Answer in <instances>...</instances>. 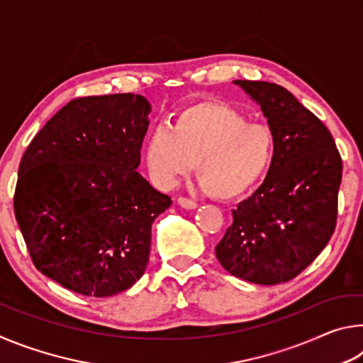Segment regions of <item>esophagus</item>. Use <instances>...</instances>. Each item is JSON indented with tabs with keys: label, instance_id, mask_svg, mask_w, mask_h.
Wrapping results in <instances>:
<instances>
[{
	"label": "esophagus",
	"instance_id": "1",
	"mask_svg": "<svg viewBox=\"0 0 363 363\" xmlns=\"http://www.w3.org/2000/svg\"><path fill=\"white\" fill-rule=\"evenodd\" d=\"M177 203L182 208H187V210H194V208H196V201L192 199H187V196H179V199H177Z\"/></svg>",
	"mask_w": 363,
	"mask_h": 363
}]
</instances>
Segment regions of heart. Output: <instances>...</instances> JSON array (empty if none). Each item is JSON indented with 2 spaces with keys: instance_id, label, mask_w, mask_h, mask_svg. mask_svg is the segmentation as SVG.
Returning a JSON list of instances; mask_svg holds the SVG:
<instances>
[{
  "instance_id": "1",
  "label": "heart",
  "mask_w": 363,
  "mask_h": 363,
  "mask_svg": "<svg viewBox=\"0 0 363 363\" xmlns=\"http://www.w3.org/2000/svg\"><path fill=\"white\" fill-rule=\"evenodd\" d=\"M275 155V136L266 123L247 121L240 110L219 102H196L158 126L145 145L147 167L158 186L171 187L196 163L201 186L230 200L256 186Z\"/></svg>"
}]
</instances>
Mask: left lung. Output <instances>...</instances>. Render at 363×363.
Segmentation results:
<instances>
[{
    "label": "left lung",
    "instance_id": "1",
    "mask_svg": "<svg viewBox=\"0 0 363 363\" xmlns=\"http://www.w3.org/2000/svg\"><path fill=\"white\" fill-rule=\"evenodd\" d=\"M233 83L267 116L275 155L262 186L232 211L216 257L238 279L284 284L298 277L333 235L342 160L328 128L284 86Z\"/></svg>",
    "mask_w": 363,
    "mask_h": 363
}]
</instances>
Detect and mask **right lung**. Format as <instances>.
Returning a JSON list of instances; mask_svg holds the SVG:
<instances>
[{
    "mask_svg": "<svg viewBox=\"0 0 363 363\" xmlns=\"http://www.w3.org/2000/svg\"><path fill=\"white\" fill-rule=\"evenodd\" d=\"M149 112L139 94L77 97L21 160L14 213L30 257L72 291L113 296L144 275L152 224L171 205L136 171Z\"/></svg>",
    "mask_w": 363,
    "mask_h": 363,
    "instance_id": "obj_1",
    "label": "right lung"
}]
</instances>
